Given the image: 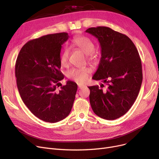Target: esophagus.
<instances>
[{"instance_id":"34e87169","label":"esophagus","mask_w":159,"mask_h":159,"mask_svg":"<svg viewBox=\"0 0 159 159\" xmlns=\"http://www.w3.org/2000/svg\"><path fill=\"white\" fill-rule=\"evenodd\" d=\"M84 86H84V85H83V84H78L79 89H82V88H83Z\"/></svg>"}]
</instances>
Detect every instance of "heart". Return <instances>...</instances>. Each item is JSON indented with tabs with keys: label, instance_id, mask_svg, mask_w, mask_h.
<instances>
[{
	"label": "heart",
	"instance_id": "1",
	"mask_svg": "<svg viewBox=\"0 0 159 159\" xmlns=\"http://www.w3.org/2000/svg\"><path fill=\"white\" fill-rule=\"evenodd\" d=\"M73 44L87 55V60L91 63H96L98 61V54L94 52L95 46L92 41L86 37L79 36L73 40ZM69 56V49H66L60 57V63L63 66L68 64ZM92 72V69L89 67H83L80 68H73L67 72V76L78 83H84L89 74Z\"/></svg>",
	"mask_w": 159,
	"mask_h": 159
}]
</instances>
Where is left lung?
I'll return each instance as SVG.
<instances>
[{"instance_id":"1","label":"left lung","mask_w":159,"mask_h":159,"mask_svg":"<svg viewBox=\"0 0 159 159\" xmlns=\"http://www.w3.org/2000/svg\"><path fill=\"white\" fill-rule=\"evenodd\" d=\"M101 46L102 57L92 79L106 84V89L89 86L92 109L98 116L115 120L131 108L138 96L143 75L138 51L126 35L107 27L89 28Z\"/></svg>"}]
</instances>
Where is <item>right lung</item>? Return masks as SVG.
I'll use <instances>...</instances> for the list:
<instances>
[{"instance_id":"add662e5","label":"right lung","mask_w":159,"mask_h":159,"mask_svg":"<svg viewBox=\"0 0 159 159\" xmlns=\"http://www.w3.org/2000/svg\"><path fill=\"white\" fill-rule=\"evenodd\" d=\"M69 37L68 33H60L29 40L16 60V83L22 100L34 116L45 122L66 118L75 99V82L68 80L57 89L64 78L60 71L61 45Z\"/></svg>"}]
</instances>
